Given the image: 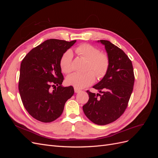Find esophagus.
<instances>
[{"label": "esophagus", "instance_id": "esophagus-1", "mask_svg": "<svg viewBox=\"0 0 158 158\" xmlns=\"http://www.w3.org/2000/svg\"><path fill=\"white\" fill-rule=\"evenodd\" d=\"M81 90H80L79 89H77V88H74V92L75 93H78V92H80Z\"/></svg>", "mask_w": 158, "mask_h": 158}]
</instances>
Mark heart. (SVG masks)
Listing matches in <instances>:
<instances>
[{
    "mask_svg": "<svg viewBox=\"0 0 158 158\" xmlns=\"http://www.w3.org/2000/svg\"><path fill=\"white\" fill-rule=\"evenodd\" d=\"M75 51L78 55L88 60L87 70L93 71L99 79L106 75L109 66V59L106 54L101 53L96 47L87 44L79 45L76 47ZM73 53L70 49L62 55L60 66L63 73H69L73 70ZM93 72L88 71L85 73H74L71 74L66 77V83L77 89L89 86L95 80V74Z\"/></svg>",
    "mask_w": 158,
    "mask_h": 158,
    "instance_id": "1",
    "label": "heart"
}]
</instances>
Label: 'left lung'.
I'll return each instance as SVG.
<instances>
[{
    "instance_id": "1",
    "label": "left lung",
    "mask_w": 158,
    "mask_h": 158,
    "mask_svg": "<svg viewBox=\"0 0 158 158\" xmlns=\"http://www.w3.org/2000/svg\"><path fill=\"white\" fill-rule=\"evenodd\" d=\"M105 46L109 59L107 73L93 88L95 94L87 91L88 102L83 111L89 120L98 125L116 121L125 111L133 90L135 76L131 60L123 50L107 40H98Z\"/></svg>"
}]
</instances>
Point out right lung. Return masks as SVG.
Segmentation results:
<instances>
[{
    "label": "right lung",
    "instance_id": "right-lung-1",
    "mask_svg": "<svg viewBox=\"0 0 158 158\" xmlns=\"http://www.w3.org/2000/svg\"><path fill=\"white\" fill-rule=\"evenodd\" d=\"M76 42L47 40L31 49L22 62L19 92L28 113L38 121L50 123L56 120L63 113L66 102L74 93L73 86L61 85L64 78L60 60ZM51 86L54 87L53 90Z\"/></svg>",
    "mask_w": 158,
    "mask_h": 158
}]
</instances>
